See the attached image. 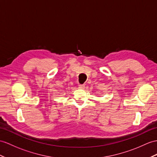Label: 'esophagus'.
<instances>
[{"label": "esophagus", "instance_id": "esophagus-1", "mask_svg": "<svg viewBox=\"0 0 157 157\" xmlns=\"http://www.w3.org/2000/svg\"><path fill=\"white\" fill-rule=\"evenodd\" d=\"M78 87L80 88V89H85V85H78Z\"/></svg>", "mask_w": 157, "mask_h": 157}]
</instances>
